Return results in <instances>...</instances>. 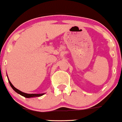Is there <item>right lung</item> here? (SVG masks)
Instances as JSON below:
<instances>
[{"instance_id": "right-lung-1", "label": "right lung", "mask_w": 122, "mask_h": 122, "mask_svg": "<svg viewBox=\"0 0 122 122\" xmlns=\"http://www.w3.org/2000/svg\"><path fill=\"white\" fill-rule=\"evenodd\" d=\"M8 82H9L10 85L11 86V87H12V89H13V90H15L16 92H17L18 93H19V94H20L21 95L23 96V97H25V98H30V97H40V96H42L43 95H44L43 93H41V94H29V93H24V92H21V91H20V90H18L16 88H15V87H14L13 86V84H11V82L9 80H8Z\"/></svg>"}]
</instances>
